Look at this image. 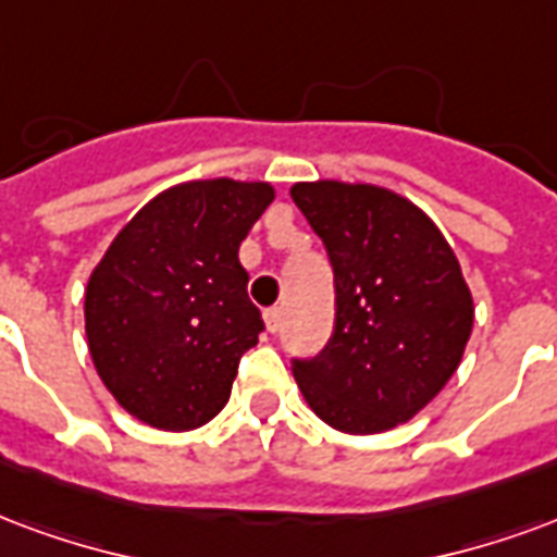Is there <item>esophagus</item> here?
<instances>
[{"mask_svg":"<svg viewBox=\"0 0 557 557\" xmlns=\"http://www.w3.org/2000/svg\"><path fill=\"white\" fill-rule=\"evenodd\" d=\"M265 327H268V333H277L280 327H283V310H280V307H271V310H265Z\"/></svg>","mask_w":557,"mask_h":557,"instance_id":"34e87169","label":"esophagus"}]
</instances>
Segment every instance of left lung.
I'll return each instance as SVG.
<instances>
[{
    "label": "left lung",
    "instance_id": "1",
    "mask_svg": "<svg viewBox=\"0 0 557 557\" xmlns=\"http://www.w3.org/2000/svg\"><path fill=\"white\" fill-rule=\"evenodd\" d=\"M327 247L336 283L331 345L295 360L300 393L342 434L393 431L431 405L467 351L475 304L440 226L372 183L292 185Z\"/></svg>",
    "mask_w": 557,
    "mask_h": 557
}]
</instances>
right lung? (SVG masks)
I'll return each instance as SVG.
<instances>
[{"mask_svg":"<svg viewBox=\"0 0 557 557\" xmlns=\"http://www.w3.org/2000/svg\"><path fill=\"white\" fill-rule=\"evenodd\" d=\"M271 200V183L230 176L164 188L90 271V360L144 425L195 431L224 410L238 360L262 331L238 247Z\"/></svg>","mask_w":557,"mask_h":557,"instance_id":"add662e5","label":"right lung"}]
</instances>
